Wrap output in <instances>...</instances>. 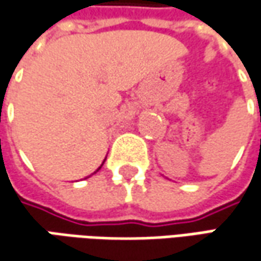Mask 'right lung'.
Returning a JSON list of instances; mask_svg holds the SVG:
<instances>
[{
    "label": "right lung",
    "instance_id": "right-lung-1",
    "mask_svg": "<svg viewBox=\"0 0 261 261\" xmlns=\"http://www.w3.org/2000/svg\"><path fill=\"white\" fill-rule=\"evenodd\" d=\"M100 168H101V167H100Z\"/></svg>",
    "mask_w": 261,
    "mask_h": 261
}]
</instances>
